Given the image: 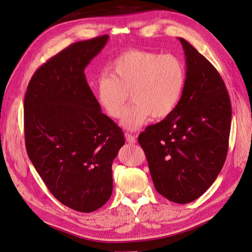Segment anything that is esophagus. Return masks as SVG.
Wrapping results in <instances>:
<instances>
[{
  "label": "esophagus",
  "instance_id": "34e87169",
  "mask_svg": "<svg viewBox=\"0 0 252 252\" xmlns=\"http://www.w3.org/2000/svg\"><path fill=\"white\" fill-rule=\"evenodd\" d=\"M125 136H126V141H127L128 143H136V142H137L136 135L129 134V133H126Z\"/></svg>",
  "mask_w": 252,
  "mask_h": 252
}]
</instances>
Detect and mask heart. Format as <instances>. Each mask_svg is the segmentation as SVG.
<instances>
[{
  "mask_svg": "<svg viewBox=\"0 0 252 252\" xmlns=\"http://www.w3.org/2000/svg\"><path fill=\"white\" fill-rule=\"evenodd\" d=\"M108 71L95 80L97 102L108 116L119 119L131 95L134 104L121 121L126 129L139 128L151 116H169L186 85L185 64L174 54L129 50L113 61Z\"/></svg>",
  "mask_w": 252,
  "mask_h": 252,
  "instance_id": "b5f03b06",
  "label": "heart"
}]
</instances>
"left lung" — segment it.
I'll return each mask as SVG.
<instances>
[{
    "label": "left lung",
    "mask_w": 252,
    "mask_h": 252,
    "mask_svg": "<svg viewBox=\"0 0 252 252\" xmlns=\"http://www.w3.org/2000/svg\"><path fill=\"white\" fill-rule=\"evenodd\" d=\"M186 63V85L176 110L148 126L138 141L148 159L156 190L186 204L217 179L228 151L231 103L217 69L179 37Z\"/></svg>",
    "instance_id": "left-lung-1"
}]
</instances>
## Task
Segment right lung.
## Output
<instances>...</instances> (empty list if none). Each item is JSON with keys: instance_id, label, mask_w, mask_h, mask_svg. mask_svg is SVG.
<instances>
[{"instance_id": "obj_1", "label": "right lung", "mask_w": 252, "mask_h": 252, "mask_svg": "<svg viewBox=\"0 0 252 252\" xmlns=\"http://www.w3.org/2000/svg\"><path fill=\"white\" fill-rule=\"evenodd\" d=\"M109 35L70 45L39 67L24 100L28 156L53 196L80 213L105 204L112 163L125 144L121 128L101 113L85 68Z\"/></svg>"}]
</instances>
